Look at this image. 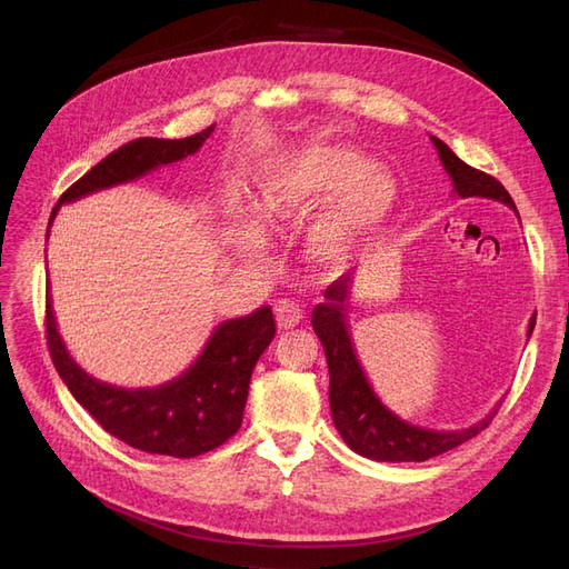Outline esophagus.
I'll return each mask as SVG.
<instances>
[{"label":"esophagus","mask_w":569,"mask_h":569,"mask_svg":"<svg viewBox=\"0 0 569 569\" xmlns=\"http://www.w3.org/2000/svg\"><path fill=\"white\" fill-rule=\"evenodd\" d=\"M274 318H278L280 330H291L303 320V306L295 299H280L274 303Z\"/></svg>","instance_id":"34e87169"}]
</instances>
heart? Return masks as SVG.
Wrapping results in <instances>:
<instances>
[{
  "label": "heart",
  "instance_id": "obj_1",
  "mask_svg": "<svg viewBox=\"0 0 569 569\" xmlns=\"http://www.w3.org/2000/svg\"><path fill=\"white\" fill-rule=\"evenodd\" d=\"M327 199V211L311 230V253L325 268H341L385 228L396 187L385 168L337 144L306 147L284 159L270 180L268 209L303 218Z\"/></svg>",
  "mask_w": 569,
  "mask_h": 569
}]
</instances>
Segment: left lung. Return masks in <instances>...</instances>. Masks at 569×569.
<instances>
[{
    "label": "left lung",
    "instance_id": "obj_1",
    "mask_svg": "<svg viewBox=\"0 0 569 569\" xmlns=\"http://www.w3.org/2000/svg\"><path fill=\"white\" fill-rule=\"evenodd\" d=\"M432 142L439 151V159L446 168V173L453 180V189L458 197L496 199L510 206V209L518 213L512 197L501 182L460 161L449 149V144H443L439 137H432ZM351 282L353 272H347L327 287L325 301L313 308L311 318L313 330L327 356V368H330L332 420L337 432L347 441L349 449L370 460L422 462L456 449V446L477 437L481 429H487L491 418L496 416V410L481 422L458 429V432H435V429L416 427L401 420L399 416H393V412L377 399L363 368L358 363L347 325V301ZM533 322L537 320L531 318L527 335H531Z\"/></svg>",
    "mask_w": 569,
    "mask_h": 569
}]
</instances>
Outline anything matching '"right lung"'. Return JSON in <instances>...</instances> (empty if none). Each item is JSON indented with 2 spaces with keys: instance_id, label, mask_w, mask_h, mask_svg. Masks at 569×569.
<instances>
[{
  "instance_id": "1",
  "label": "right lung",
  "mask_w": 569,
  "mask_h": 569,
  "mask_svg": "<svg viewBox=\"0 0 569 569\" xmlns=\"http://www.w3.org/2000/svg\"><path fill=\"white\" fill-rule=\"evenodd\" d=\"M211 132L213 126L184 140L140 137L118 147L66 189L49 220H54L61 203L142 178L153 168L189 157ZM272 337L274 318L270 306H263L244 318L220 322L192 368L173 382L151 389H120L78 368L57 332L47 295V343L63 385L109 435L147 453L194 458L226 443L242 425L253 366Z\"/></svg>"
}]
</instances>
